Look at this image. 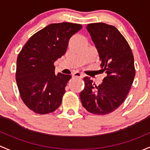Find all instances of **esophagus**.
Instances as JSON below:
<instances>
[{"label": "esophagus", "mask_w": 150, "mask_h": 150, "mask_svg": "<svg viewBox=\"0 0 150 150\" xmlns=\"http://www.w3.org/2000/svg\"><path fill=\"white\" fill-rule=\"evenodd\" d=\"M73 76L74 77H80V78H82V77H84V74L81 73H80V72H76L73 74Z\"/></svg>", "instance_id": "34e87169"}]
</instances>
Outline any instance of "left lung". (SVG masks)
Wrapping results in <instances>:
<instances>
[{
    "label": "left lung",
    "mask_w": 150,
    "mask_h": 150,
    "mask_svg": "<svg viewBox=\"0 0 150 150\" xmlns=\"http://www.w3.org/2000/svg\"><path fill=\"white\" fill-rule=\"evenodd\" d=\"M86 29L98 49L102 71L107 76L98 86L84 77L85 86L80 99L88 112L106 115L118 108L129 94L136 74L134 55L128 42L114 26L92 23Z\"/></svg>",
    "instance_id": "1"
}]
</instances>
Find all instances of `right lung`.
<instances>
[{"mask_svg":"<svg viewBox=\"0 0 150 150\" xmlns=\"http://www.w3.org/2000/svg\"><path fill=\"white\" fill-rule=\"evenodd\" d=\"M81 28L69 22L49 24L32 35L18 53L16 83L21 100L33 112L47 114L61 105L71 76L55 74L54 62L66 53L69 39Z\"/></svg>","mask_w":150,"mask_h":150,"instance_id":"add662e5","label":"right lung"}]
</instances>
